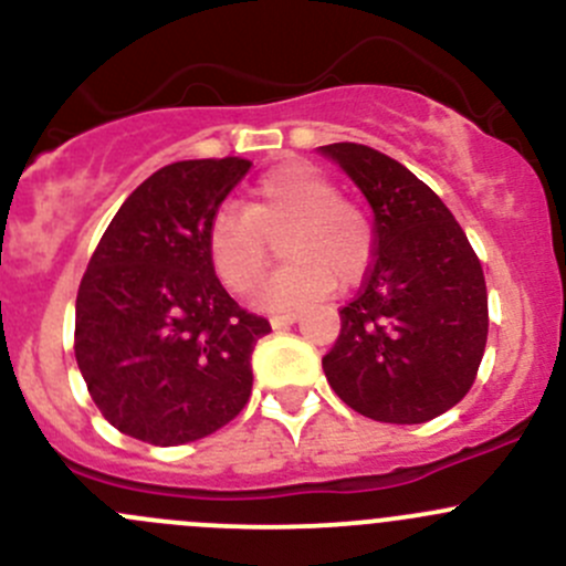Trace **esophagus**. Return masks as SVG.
I'll return each instance as SVG.
<instances>
[{
    "label": "esophagus",
    "mask_w": 566,
    "mask_h": 566,
    "mask_svg": "<svg viewBox=\"0 0 566 566\" xmlns=\"http://www.w3.org/2000/svg\"><path fill=\"white\" fill-rule=\"evenodd\" d=\"M293 323H298V315H295V312H290V315H273L271 317L273 328H287V325H293Z\"/></svg>",
    "instance_id": "1"
}]
</instances>
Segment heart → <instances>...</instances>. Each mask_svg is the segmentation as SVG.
I'll return each mask as SVG.
<instances>
[{
	"instance_id": "heart-1",
	"label": "heart",
	"mask_w": 566,
	"mask_h": 566,
	"mask_svg": "<svg viewBox=\"0 0 566 566\" xmlns=\"http://www.w3.org/2000/svg\"><path fill=\"white\" fill-rule=\"evenodd\" d=\"M287 265L256 293L265 310H298L350 287L373 260V227L345 202L331 177L310 164H284L251 188L247 210L224 205L208 227V254L221 282L249 293L265 276L271 241Z\"/></svg>"
}]
</instances>
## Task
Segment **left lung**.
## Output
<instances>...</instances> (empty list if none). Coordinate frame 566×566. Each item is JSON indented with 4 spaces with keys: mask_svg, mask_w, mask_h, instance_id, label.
<instances>
[{
    "mask_svg": "<svg viewBox=\"0 0 566 566\" xmlns=\"http://www.w3.org/2000/svg\"><path fill=\"white\" fill-rule=\"evenodd\" d=\"M375 213V260L323 358L331 389L356 413L421 424L465 397L488 345L479 256L436 191L367 145L319 147Z\"/></svg>",
    "mask_w": 566,
    "mask_h": 566,
    "instance_id": "left-lung-1",
    "label": "left lung"
}]
</instances>
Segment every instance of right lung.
<instances>
[{
	"instance_id": "1",
	"label": "right lung",
	"mask_w": 566,
	"mask_h": 566,
	"mask_svg": "<svg viewBox=\"0 0 566 566\" xmlns=\"http://www.w3.org/2000/svg\"><path fill=\"white\" fill-rule=\"evenodd\" d=\"M249 167L158 169L119 205L78 284L76 364L104 419L136 441H199L249 402L271 323L230 298L208 254L210 221Z\"/></svg>"
}]
</instances>
